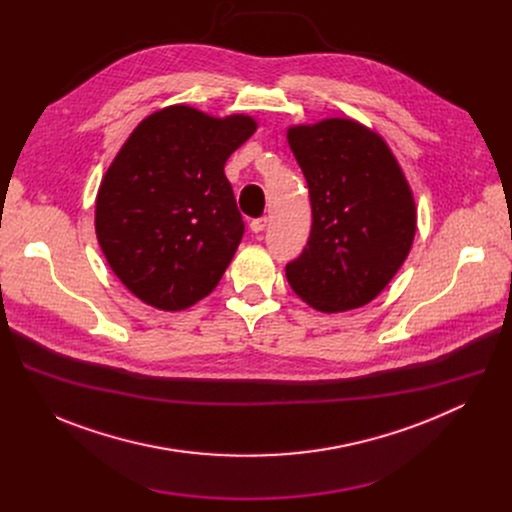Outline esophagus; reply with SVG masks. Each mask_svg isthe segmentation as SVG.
<instances>
[{
  "instance_id": "obj_1",
  "label": "esophagus",
  "mask_w": 512,
  "mask_h": 512,
  "mask_svg": "<svg viewBox=\"0 0 512 512\" xmlns=\"http://www.w3.org/2000/svg\"><path fill=\"white\" fill-rule=\"evenodd\" d=\"M267 223H269L267 216H259V218H253V221L249 223V227H251L253 233H261L267 227Z\"/></svg>"
}]
</instances>
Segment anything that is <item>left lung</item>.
<instances>
[{
	"label": "left lung",
	"instance_id": "1",
	"mask_svg": "<svg viewBox=\"0 0 512 512\" xmlns=\"http://www.w3.org/2000/svg\"><path fill=\"white\" fill-rule=\"evenodd\" d=\"M310 190L312 231L285 275L322 312L375 300L409 255L415 202L387 143L350 119L287 131Z\"/></svg>",
	"mask_w": 512,
	"mask_h": 512
}]
</instances>
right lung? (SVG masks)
<instances>
[{
    "mask_svg": "<svg viewBox=\"0 0 512 512\" xmlns=\"http://www.w3.org/2000/svg\"><path fill=\"white\" fill-rule=\"evenodd\" d=\"M255 127L245 115L214 119L174 105L125 141L101 182L95 229L141 302L184 310L221 281L245 231L225 164Z\"/></svg>",
    "mask_w": 512,
    "mask_h": 512,
    "instance_id": "add662e5",
    "label": "right lung"
}]
</instances>
